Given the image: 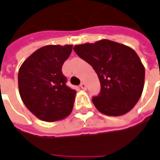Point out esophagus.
I'll use <instances>...</instances> for the list:
<instances>
[{
    "label": "esophagus",
    "instance_id": "obj_1",
    "mask_svg": "<svg viewBox=\"0 0 160 160\" xmlns=\"http://www.w3.org/2000/svg\"><path fill=\"white\" fill-rule=\"evenodd\" d=\"M80 87L82 89V90H86V89H87V85H86V83H84V82L80 83Z\"/></svg>",
    "mask_w": 160,
    "mask_h": 160
}]
</instances>
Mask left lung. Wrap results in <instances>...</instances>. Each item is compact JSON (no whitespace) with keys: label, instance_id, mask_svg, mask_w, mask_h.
Returning a JSON list of instances; mask_svg holds the SVG:
<instances>
[{"label":"left lung","instance_id":"left-lung-1","mask_svg":"<svg viewBox=\"0 0 160 160\" xmlns=\"http://www.w3.org/2000/svg\"><path fill=\"white\" fill-rule=\"evenodd\" d=\"M73 49L98 75L101 92L92 102L99 112L120 116L134 108L145 84V68L136 51L108 39L76 45Z\"/></svg>","mask_w":160,"mask_h":160}]
</instances>
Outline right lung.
Returning <instances> with one entry per match:
<instances>
[{"instance_id": "1", "label": "right lung", "mask_w": 160, "mask_h": 160, "mask_svg": "<svg viewBox=\"0 0 160 160\" xmlns=\"http://www.w3.org/2000/svg\"><path fill=\"white\" fill-rule=\"evenodd\" d=\"M72 51V45L45 46L22 64L18 72L19 93L35 116L56 122L68 116L73 109L76 91L66 85L61 69Z\"/></svg>"}]
</instances>
